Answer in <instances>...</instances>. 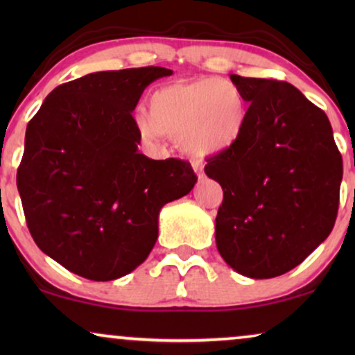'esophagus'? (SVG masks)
Instances as JSON below:
<instances>
[{"instance_id": "34e87169", "label": "esophagus", "mask_w": 355, "mask_h": 355, "mask_svg": "<svg viewBox=\"0 0 355 355\" xmlns=\"http://www.w3.org/2000/svg\"><path fill=\"white\" fill-rule=\"evenodd\" d=\"M196 171L198 173V179H203V176H205V174H203V166L200 163H196Z\"/></svg>"}]
</instances>
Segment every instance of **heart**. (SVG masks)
<instances>
[{
    "label": "heart",
    "instance_id": "heart-1",
    "mask_svg": "<svg viewBox=\"0 0 355 355\" xmlns=\"http://www.w3.org/2000/svg\"><path fill=\"white\" fill-rule=\"evenodd\" d=\"M147 140L178 137L179 148L193 157H211L234 148L244 137L249 106L239 87L227 79L176 80L158 87L137 118Z\"/></svg>",
    "mask_w": 355,
    "mask_h": 355
}]
</instances>
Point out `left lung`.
<instances>
[{
    "instance_id": "obj_1",
    "label": "left lung",
    "mask_w": 355,
    "mask_h": 355,
    "mask_svg": "<svg viewBox=\"0 0 355 355\" xmlns=\"http://www.w3.org/2000/svg\"><path fill=\"white\" fill-rule=\"evenodd\" d=\"M230 77L250 106L241 142L205 166L223 187L216 247L239 275L268 279L302 263L329 236L343 158L328 116L294 85Z\"/></svg>"
}]
</instances>
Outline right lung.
Instances as JSON below:
<instances>
[{"label": "right lung", "instance_id": "add662e5", "mask_svg": "<svg viewBox=\"0 0 355 355\" xmlns=\"http://www.w3.org/2000/svg\"><path fill=\"white\" fill-rule=\"evenodd\" d=\"M164 67L92 72L56 87L26 130L17 191L43 254L92 281L142 265L158 239L159 210L197 182L191 164L139 153L132 118Z\"/></svg>", "mask_w": 355, "mask_h": 355}]
</instances>
